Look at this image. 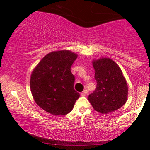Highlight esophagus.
I'll list each match as a JSON object with an SVG mask.
<instances>
[{
    "instance_id": "34e87169",
    "label": "esophagus",
    "mask_w": 150,
    "mask_h": 150,
    "mask_svg": "<svg viewBox=\"0 0 150 150\" xmlns=\"http://www.w3.org/2000/svg\"><path fill=\"white\" fill-rule=\"evenodd\" d=\"M87 93H88V90H87V89H85L83 91L81 92V96H86Z\"/></svg>"
}]
</instances>
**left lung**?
<instances>
[{
	"label": "left lung",
	"instance_id": "8db88e82",
	"mask_svg": "<svg viewBox=\"0 0 150 150\" xmlns=\"http://www.w3.org/2000/svg\"><path fill=\"white\" fill-rule=\"evenodd\" d=\"M96 87L88 99L93 109L107 114L122 107L128 97V85L119 66L109 58L93 60Z\"/></svg>",
	"mask_w": 150,
	"mask_h": 150
}]
</instances>
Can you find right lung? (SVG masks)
Listing matches in <instances>:
<instances>
[{"label":"right lung","mask_w":150,"mask_h":150,"mask_svg":"<svg viewBox=\"0 0 150 150\" xmlns=\"http://www.w3.org/2000/svg\"><path fill=\"white\" fill-rule=\"evenodd\" d=\"M77 55L67 50L53 51L45 56L33 71L30 90L36 104L54 115L72 111L80 93L74 89L75 76L71 66Z\"/></svg>","instance_id":"add662e5"}]
</instances>
